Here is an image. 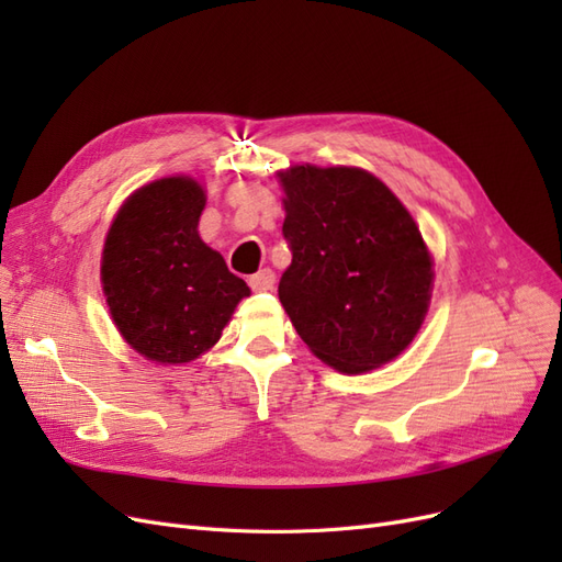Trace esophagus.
<instances>
[{
  "instance_id": "34e87169",
  "label": "esophagus",
  "mask_w": 562,
  "mask_h": 562,
  "mask_svg": "<svg viewBox=\"0 0 562 562\" xmlns=\"http://www.w3.org/2000/svg\"><path fill=\"white\" fill-rule=\"evenodd\" d=\"M274 281H277V277H274V271H271V269H260L258 274H252L248 279V283H250V288H252L255 293L271 291V288H274Z\"/></svg>"
}]
</instances>
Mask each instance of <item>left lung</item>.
Here are the masks:
<instances>
[{
	"label": "left lung",
	"mask_w": 562,
	"mask_h": 562,
	"mask_svg": "<svg viewBox=\"0 0 562 562\" xmlns=\"http://www.w3.org/2000/svg\"><path fill=\"white\" fill-rule=\"evenodd\" d=\"M283 236L293 262L279 300L323 363L347 375L380 368L427 316L434 260L389 187L353 166H291Z\"/></svg>",
	"instance_id": "1"
}]
</instances>
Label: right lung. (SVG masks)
Returning <instances> with one entry per match:
<instances>
[{
	"instance_id": "obj_1",
	"label": "right lung",
	"mask_w": 562,
	"mask_h": 562,
	"mask_svg": "<svg viewBox=\"0 0 562 562\" xmlns=\"http://www.w3.org/2000/svg\"><path fill=\"white\" fill-rule=\"evenodd\" d=\"M203 187L173 176L135 190L119 209L100 279L116 330L147 361L190 363L209 351L250 295L199 236Z\"/></svg>"
}]
</instances>
